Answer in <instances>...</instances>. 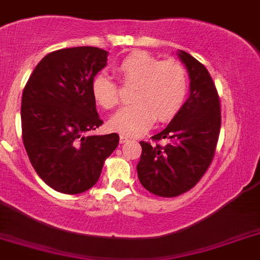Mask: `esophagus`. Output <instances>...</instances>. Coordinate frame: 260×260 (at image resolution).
I'll return each mask as SVG.
<instances>
[{
	"label": "esophagus",
	"instance_id": "1",
	"mask_svg": "<svg viewBox=\"0 0 260 260\" xmlns=\"http://www.w3.org/2000/svg\"><path fill=\"white\" fill-rule=\"evenodd\" d=\"M130 142V139H128L127 137H125V135H120V143L121 144H123V143H127Z\"/></svg>",
	"mask_w": 260,
	"mask_h": 260
}]
</instances>
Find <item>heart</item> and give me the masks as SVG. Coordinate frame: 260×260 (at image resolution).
I'll return each instance as SVG.
<instances>
[{
	"mask_svg": "<svg viewBox=\"0 0 260 260\" xmlns=\"http://www.w3.org/2000/svg\"><path fill=\"white\" fill-rule=\"evenodd\" d=\"M116 73L126 86H134L132 106L120 109L109 120V127L125 137H137L147 132L154 120H173L188 95V73L178 61L159 60L144 51L128 54L116 66ZM95 102L104 109H112L120 102L118 87L106 73H99L91 82Z\"/></svg>",
	"mask_w": 260,
	"mask_h": 260,
	"instance_id": "b5f03b06",
	"label": "heart"
}]
</instances>
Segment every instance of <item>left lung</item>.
Returning <instances> with one entry per match:
<instances>
[{"mask_svg": "<svg viewBox=\"0 0 260 260\" xmlns=\"http://www.w3.org/2000/svg\"><path fill=\"white\" fill-rule=\"evenodd\" d=\"M189 75V96L153 144L140 142L138 178L156 196L175 197L193 188L210 166L220 132V102L204 64L179 50ZM168 142L161 146L159 140Z\"/></svg>", "mask_w": 260, "mask_h": 260, "instance_id": "obj_1", "label": "left lung"}]
</instances>
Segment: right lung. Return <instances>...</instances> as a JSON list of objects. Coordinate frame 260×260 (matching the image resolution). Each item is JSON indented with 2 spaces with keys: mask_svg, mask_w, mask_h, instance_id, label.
I'll list each match as a JSON object with an SVG mask.
<instances>
[{
  "mask_svg": "<svg viewBox=\"0 0 260 260\" xmlns=\"http://www.w3.org/2000/svg\"><path fill=\"white\" fill-rule=\"evenodd\" d=\"M108 52L81 46L47 54L36 66L21 96V134L33 169L49 187L66 194L90 189L104 161L117 148L116 133L95 135L103 123L91 82Z\"/></svg>",
  "mask_w": 260,
  "mask_h": 260,
  "instance_id": "add662e5",
  "label": "right lung"
}]
</instances>
